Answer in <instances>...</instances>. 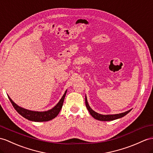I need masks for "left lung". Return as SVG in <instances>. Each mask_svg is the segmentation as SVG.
Here are the masks:
<instances>
[{
    "mask_svg": "<svg viewBox=\"0 0 153 153\" xmlns=\"http://www.w3.org/2000/svg\"><path fill=\"white\" fill-rule=\"evenodd\" d=\"M85 106H86V108L89 111V114H91V116L95 118L97 120H99V121H113L115 120H117V119H120L123 117H124L125 115H126L128 113H129L130 111H131L132 109H130L128 111H125L123 113H121V114H108V115H102V114H100L97 112H96L94 110H93L91 107L89 106L88 100H87V97L86 95H85Z\"/></svg>",
    "mask_w": 153,
    "mask_h": 153,
    "instance_id": "left-lung-1",
    "label": "left lung"
}]
</instances>
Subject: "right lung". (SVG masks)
I'll use <instances>...</instances> for the list:
<instances>
[{
	"label": "right lung",
	"mask_w": 153,
	"mask_h": 153,
	"mask_svg": "<svg viewBox=\"0 0 153 153\" xmlns=\"http://www.w3.org/2000/svg\"><path fill=\"white\" fill-rule=\"evenodd\" d=\"M66 93H67V90L65 91L64 95L62 96L61 99L59 100V102L56 104V105L54 107H53V108L51 110H48L47 111H32V110H29L27 109L23 108L18 106L17 104L15 103L8 95V97L10 100V102H12L13 106L14 107V108L16 109L17 112L20 115H21L22 116L24 117L26 119H27L28 120L32 121L43 122V121H48L53 120L54 118H55L58 115L59 112L60 111L62 108Z\"/></svg>",
	"instance_id": "add662e5"
}]
</instances>
